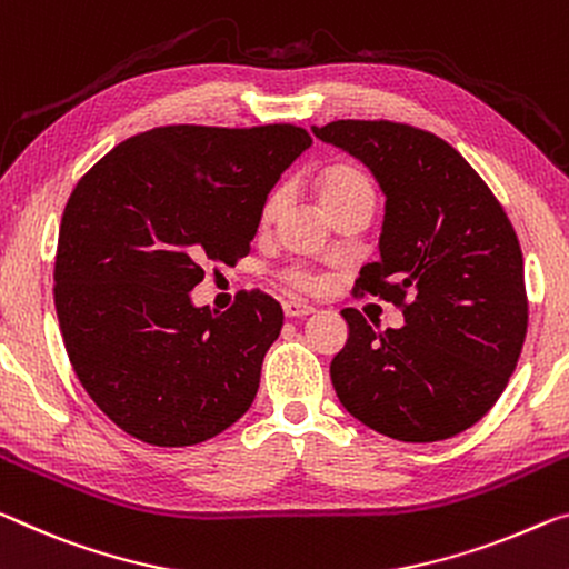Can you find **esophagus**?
<instances>
[{"instance_id":"34e87169","label":"esophagus","mask_w":569,"mask_h":569,"mask_svg":"<svg viewBox=\"0 0 569 569\" xmlns=\"http://www.w3.org/2000/svg\"><path fill=\"white\" fill-rule=\"evenodd\" d=\"M317 309H313L311 303H306L301 299H291V301H283V313L286 317L291 319H299V317H309V313H313Z\"/></svg>"}]
</instances>
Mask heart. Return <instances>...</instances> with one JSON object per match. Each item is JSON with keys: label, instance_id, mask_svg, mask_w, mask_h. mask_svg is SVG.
Instances as JSON below:
<instances>
[{"label": "heart", "instance_id": "1", "mask_svg": "<svg viewBox=\"0 0 569 569\" xmlns=\"http://www.w3.org/2000/svg\"><path fill=\"white\" fill-rule=\"evenodd\" d=\"M317 189H319V200H321L323 207L337 204L339 200H345V197H349V194L372 192V187H369V179L362 174V171L351 169V167H331V169H327L319 177ZM281 204H283L281 192L270 194L266 207H263V222L276 220V214L281 212ZM291 281L299 288H319V278L311 276L309 270H303V268L291 270Z\"/></svg>", "mask_w": 569, "mask_h": 569}]
</instances>
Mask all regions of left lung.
<instances>
[{"label":"left lung","instance_id":"left-lung-1","mask_svg":"<svg viewBox=\"0 0 569 569\" xmlns=\"http://www.w3.org/2000/svg\"><path fill=\"white\" fill-rule=\"evenodd\" d=\"M313 137L372 171L385 194L380 260L359 286L402 306L375 331L345 309L331 385L349 415L405 443L453 438L493 408L527 337L525 260L507 212L436 133L392 121H331Z\"/></svg>","mask_w":569,"mask_h":569}]
</instances>
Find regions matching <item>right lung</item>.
<instances>
[{
    "mask_svg": "<svg viewBox=\"0 0 569 569\" xmlns=\"http://www.w3.org/2000/svg\"><path fill=\"white\" fill-rule=\"evenodd\" d=\"M311 147L299 126H164L123 141L76 184L60 222L56 311L98 408L149 446L204 443L256 400L283 327L263 291L194 306L202 263L256 238L270 189Z\"/></svg>",
    "mask_w": 569,
    "mask_h": 569,
    "instance_id": "1",
    "label": "right lung"
}]
</instances>
